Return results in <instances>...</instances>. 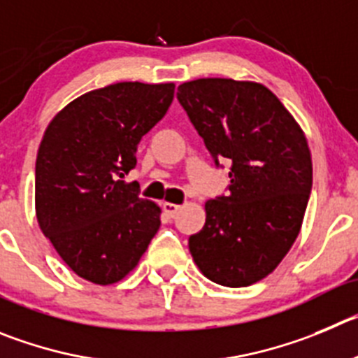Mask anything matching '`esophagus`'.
I'll return each instance as SVG.
<instances>
[{"instance_id":"1","label":"esophagus","mask_w":358,"mask_h":358,"mask_svg":"<svg viewBox=\"0 0 358 358\" xmlns=\"http://www.w3.org/2000/svg\"><path fill=\"white\" fill-rule=\"evenodd\" d=\"M182 208L180 205H175V203H162V210L166 212V215L169 217H175L178 213V210Z\"/></svg>"}]
</instances>
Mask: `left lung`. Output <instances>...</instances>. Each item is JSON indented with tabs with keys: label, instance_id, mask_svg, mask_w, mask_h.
<instances>
[{
	"label": "left lung",
	"instance_id": "left-lung-1",
	"mask_svg": "<svg viewBox=\"0 0 358 358\" xmlns=\"http://www.w3.org/2000/svg\"><path fill=\"white\" fill-rule=\"evenodd\" d=\"M176 99L215 168L229 164L228 192L206 201L190 255L217 285H255L282 262L302 226L313 187L303 132L258 83L196 79L180 85Z\"/></svg>",
	"mask_w": 358,
	"mask_h": 358
}]
</instances>
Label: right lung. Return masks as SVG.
<instances>
[{
    "label": "right lung",
    "instance_id": "right-lung-1",
    "mask_svg": "<svg viewBox=\"0 0 358 358\" xmlns=\"http://www.w3.org/2000/svg\"><path fill=\"white\" fill-rule=\"evenodd\" d=\"M173 95V83H116L70 102L43 134L36 219L63 262L90 282L122 280L159 231L160 208L125 178Z\"/></svg>",
    "mask_w": 358,
    "mask_h": 358
}]
</instances>
